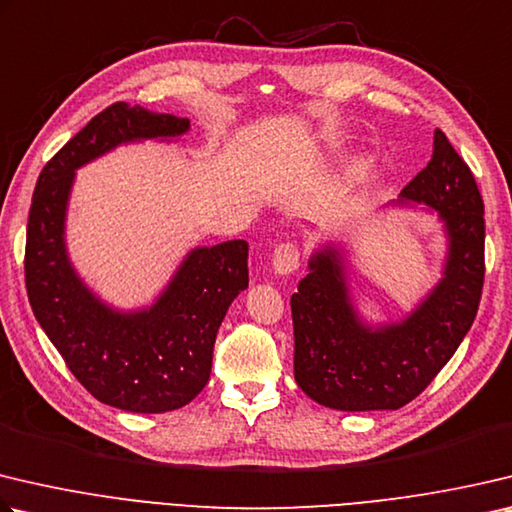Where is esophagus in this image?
I'll return each instance as SVG.
<instances>
[{
  "instance_id": "34e87169",
  "label": "esophagus",
  "mask_w": 512,
  "mask_h": 512,
  "mask_svg": "<svg viewBox=\"0 0 512 512\" xmlns=\"http://www.w3.org/2000/svg\"><path fill=\"white\" fill-rule=\"evenodd\" d=\"M300 268V248L295 244H280L273 250L275 275H291Z\"/></svg>"
}]
</instances>
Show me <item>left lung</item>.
I'll use <instances>...</instances> for the list:
<instances>
[{"label": "left lung", "instance_id": "obj_1", "mask_svg": "<svg viewBox=\"0 0 512 512\" xmlns=\"http://www.w3.org/2000/svg\"><path fill=\"white\" fill-rule=\"evenodd\" d=\"M392 208L439 217L448 241L441 280L398 322L369 324L353 306L347 250L315 248L309 275L291 297L295 383L315 403L340 412L398 410L432 383L479 309L483 288V201L470 167L441 129L432 161Z\"/></svg>", "mask_w": 512, "mask_h": 512}]
</instances>
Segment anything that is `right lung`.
I'll return each instance as SVG.
<instances>
[{
  "mask_svg": "<svg viewBox=\"0 0 512 512\" xmlns=\"http://www.w3.org/2000/svg\"><path fill=\"white\" fill-rule=\"evenodd\" d=\"M188 132V118L116 102L44 165L29 212L24 273L37 322L91 396L134 414L179 410L206 387L217 331L248 288V244L192 248L150 306L123 311L71 264L69 199L82 165L120 145L172 143Z\"/></svg>",
  "mask_w": 512,
  "mask_h": 512,
  "instance_id": "right-lung-1",
  "label": "right lung"
}]
</instances>
